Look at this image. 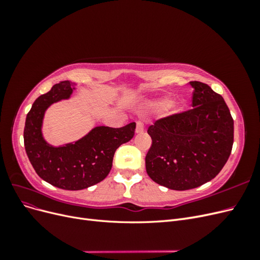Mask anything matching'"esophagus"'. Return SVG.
<instances>
[{
  "label": "esophagus",
  "mask_w": 260,
  "mask_h": 260,
  "mask_svg": "<svg viewBox=\"0 0 260 260\" xmlns=\"http://www.w3.org/2000/svg\"><path fill=\"white\" fill-rule=\"evenodd\" d=\"M144 132V124L141 122V121H138L137 122V128H136V133H143Z\"/></svg>",
  "instance_id": "esophagus-1"
}]
</instances>
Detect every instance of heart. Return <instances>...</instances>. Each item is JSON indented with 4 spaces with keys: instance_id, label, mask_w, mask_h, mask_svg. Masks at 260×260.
Masks as SVG:
<instances>
[{
    "instance_id": "obj_1",
    "label": "heart",
    "mask_w": 260,
    "mask_h": 260,
    "mask_svg": "<svg viewBox=\"0 0 260 260\" xmlns=\"http://www.w3.org/2000/svg\"><path fill=\"white\" fill-rule=\"evenodd\" d=\"M158 102H159L160 104H165V103H167L168 100H167V99H161V100H159ZM171 109H172V111L177 112V111H179V106H178L177 104H172V105H171Z\"/></svg>"
}]
</instances>
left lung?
Instances as JSON below:
<instances>
[{
	"label": "left lung",
	"mask_w": 260,
	"mask_h": 260,
	"mask_svg": "<svg viewBox=\"0 0 260 260\" xmlns=\"http://www.w3.org/2000/svg\"><path fill=\"white\" fill-rule=\"evenodd\" d=\"M192 109L157 120L148 128L152 146L145 157L148 177L170 190L185 191L214 179L233 145V119L221 95L191 81Z\"/></svg>",
	"instance_id": "left-lung-1"
}]
</instances>
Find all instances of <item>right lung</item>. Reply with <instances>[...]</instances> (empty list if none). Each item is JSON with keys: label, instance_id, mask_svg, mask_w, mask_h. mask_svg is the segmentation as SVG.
Returning a JSON list of instances; mask_svg holds the SVG:
<instances>
[{"label": "right lung", "instance_id": "1", "mask_svg": "<svg viewBox=\"0 0 260 260\" xmlns=\"http://www.w3.org/2000/svg\"><path fill=\"white\" fill-rule=\"evenodd\" d=\"M77 84L61 81L39 96L27 115L23 141L28 158L38 176L69 191H79L103 181L113 166L116 149L135 136L136 122L122 128L98 125L79 140L55 146L45 140L42 127L46 109L69 100Z\"/></svg>", "mask_w": 260, "mask_h": 260}]
</instances>
